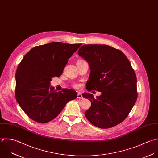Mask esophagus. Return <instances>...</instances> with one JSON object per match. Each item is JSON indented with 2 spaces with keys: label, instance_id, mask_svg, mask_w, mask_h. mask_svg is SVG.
<instances>
[{
  "label": "esophagus",
  "instance_id": "34e87169",
  "mask_svg": "<svg viewBox=\"0 0 158 158\" xmlns=\"http://www.w3.org/2000/svg\"><path fill=\"white\" fill-rule=\"evenodd\" d=\"M77 98H79V99H82L83 98V97H82V95L81 93H78L77 94Z\"/></svg>",
  "mask_w": 158,
  "mask_h": 158
}]
</instances>
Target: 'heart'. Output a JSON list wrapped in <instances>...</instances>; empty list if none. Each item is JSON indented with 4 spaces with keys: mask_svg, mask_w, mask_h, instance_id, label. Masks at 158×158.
Wrapping results in <instances>:
<instances>
[{
    "mask_svg": "<svg viewBox=\"0 0 158 158\" xmlns=\"http://www.w3.org/2000/svg\"><path fill=\"white\" fill-rule=\"evenodd\" d=\"M74 87L75 88H77V87H79V85L77 84H75V85H74Z\"/></svg>",
    "mask_w": 158,
    "mask_h": 158,
    "instance_id": "1",
    "label": "heart"
}]
</instances>
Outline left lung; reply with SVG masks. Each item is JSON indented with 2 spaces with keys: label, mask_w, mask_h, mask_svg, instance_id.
Listing matches in <instances>:
<instances>
[{
  "label": "left lung",
  "mask_w": 158,
  "mask_h": 158,
  "mask_svg": "<svg viewBox=\"0 0 158 158\" xmlns=\"http://www.w3.org/2000/svg\"><path fill=\"white\" fill-rule=\"evenodd\" d=\"M78 51L90 69L87 90L102 92L97 98L91 94H82L91 102L86 118L102 129L120 124L128 116L138 95L137 77L129 60L123 52L106 45H84Z\"/></svg>",
  "instance_id": "1"
}]
</instances>
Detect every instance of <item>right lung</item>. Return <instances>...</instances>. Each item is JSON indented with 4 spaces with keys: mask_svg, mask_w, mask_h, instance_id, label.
I'll use <instances>...</instances> for the list:
<instances>
[{
    "mask_svg": "<svg viewBox=\"0 0 158 158\" xmlns=\"http://www.w3.org/2000/svg\"><path fill=\"white\" fill-rule=\"evenodd\" d=\"M82 44L50 42L34 47L23 57L16 71V100L27 116L39 123L55 119L70 100L77 97L76 91L63 89L54 90L52 78L60 77L68 59Z\"/></svg>",
    "mask_w": 158,
    "mask_h": 158,
    "instance_id": "right-lung-1",
    "label": "right lung"
}]
</instances>
